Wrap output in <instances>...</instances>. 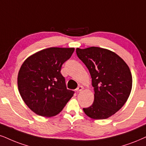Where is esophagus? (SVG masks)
<instances>
[{
  "mask_svg": "<svg viewBox=\"0 0 146 146\" xmlns=\"http://www.w3.org/2000/svg\"><path fill=\"white\" fill-rule=\"evenodd\" d=\"M83 89H84V88H83V87H82V86H78V88H77V89H76V92H81Z\"/></svg>",
  "mask_w": 146,
  "mask_h": 146,
  "instance_id": "obj_1",
  "label": "esophagus"
}]
</instances>
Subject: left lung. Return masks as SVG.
<instances>
[{
    "instance_id": "left-lung-1",
    "label": "left lung",
    "mask_w": 146,
    "mask_h": 146,
    "mask_svg": "<svg viewBox=\"0 0 146 146\" xmlns=\"http://www.w3.org/2000/svg\"><path fill=\"white\" fill-rule=\"evenodd\" d=\"M76 53L89 70L94 100L85 113L93 119H106L122 108L132 88L128 65L114 52L99 47L77 48Z\"/></svg>"
}]
</instances>
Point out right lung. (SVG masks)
<instances>
[{
    "mask_svg": "<svg viewBox=\"0 0 146 146\" xmlns=\"http://www.w3.org/2000/svg\"><path fill=\"white\" fill-rule=\"evenodd\" d=\"M74 50V48H48L31 55L22 64L18 89L24 102L36 114L54 117L73 96L74 92L67 89L60 70Z\"/></svg>",
    "mask_w": 146,
    "mask_h": 146,
    "instance_id": "obj_1",
    "label": "right lung"
}]
</instances>
